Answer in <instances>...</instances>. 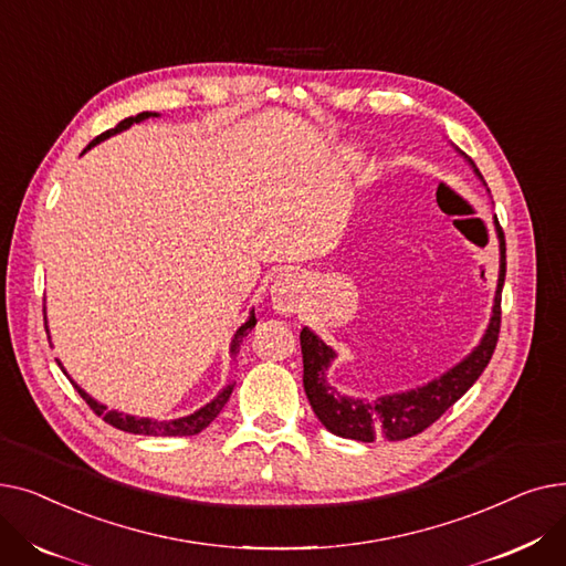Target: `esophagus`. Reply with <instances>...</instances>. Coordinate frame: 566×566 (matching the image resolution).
Instances as JSON below:
<instances>
[{
	"label": "esophagus",
	"mask_w": 566,
	"mask_h": 566,
	"mask_svg": "<svg viewBox=\"0 0 566 566\" xmlns=\"http://www.w3.org/2000/svg\"><path fill=\"white\" fill-rule=\"evenodd\" d=\"M303 289H305V277L301 273H282L277 275V280L273 282V307L280 314H295L301 310V301H303Z\"/></svg>",
	"instance_id": "obj_1"
}]
</instances>
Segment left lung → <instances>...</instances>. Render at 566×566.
I'll return each instance as SVG.
<instances>
[{"label": "left lung", "instance_id": "8db88e82", "mask_svg": "<svg viewBox=\"0 0 566 566\" xmlns=\"http://www.w3.org/2000/svg\"><path fill=\"white\" fill-rule=\"evenodd\" d=\"M468 163L472 165L474 174L482 178L480 169L474 167L470 158ZM495 231L500 241V275L489 328L468 358H463L457 367L433 378L431 382L422 385V388L399 395H385L374 401L346 397L337 392V388H333L328 378H325L328 376L325 371H328L331 363L337 358V353L331 346H325L323 339H318L310 328H303V385L310 406L325 429L335 436L360 442H374L376 438L406 440L431 427L444 410L454 406L472 388V382L486 369L500 335V293L504 284V273H507V256H504V233L497 220Z\"/></svg>", "mask_w": 566, "mask_h": 566}]
</instances>
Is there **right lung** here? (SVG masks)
<instances>
[{
    "instance_id": "obj_1",
    "label": "right lung",
    "mask_w": 566,
    "mask_h": 566,
    "mask_svg": "<svg viewBox=\"0 0 566 566\" xmlns=\"http://www.w3.org/2000/svg\"><path fill=\"white\" fill-rule=\"evenodd\" d=\"M148 116H158V114H156V112H142V114H137V116H128V118H124L122 124L114 126L112 130H105L103 135H98L86 148H92L94 144H98V142H103V139H107V137H112V135H116V133H122V130L130 128L133 124L144 122V118H148ZM254 325H256V318H254V312H252L250 318H248V321L241 325V328L235 331V335H233L231 355L238 353V346H241L243 337L254 328ZM45 331H48V325H45ZM56 363H59V360H56ZM59 367H62V363H59ZM62 369H64V367H62ZM64 374H66V369H64ZM69 378H71V376H69ZM71 382H73V388L80 392V397L88 403V408H92L96 415H101V418H103L107 424H112V427H116V429H122V431H128V433H142V436H195V433L203 431L208 424H211V422L218 418L220 410L224 408V403H227L229 397H231V390H233V382H229L227 388H224L211 403H206L203 408L195 410L192 415H186V418H178V420H151V418H133V415L107 410V406L98 403L94 397H88L73 378H71Z\"/></svg>"
}]
</instances>
